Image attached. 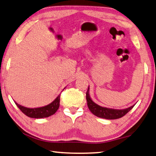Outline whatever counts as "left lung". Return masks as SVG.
Returning <instances> with one entry per match:
<instances>
[{"mask_svg": "<svg viewBox=\"0 0 156 156\" xmlns=\"http://www.w3.org/2000/svg\"><path fill=\"white\" fill-rule=\"evenodd\" d=\"M86 100L88 108L91 112L95 116L105 119H117L121 118V117L125 116L128 112L132 110L134 106H131V107L124 109V110H114V109L101 107L92 101L90 99L89 95V88L86 92Z\"/></svg>", "mask_w": 156, "mask_h": 156, "instance_id": "obj_1", "label": "left lung"}]
</instances>
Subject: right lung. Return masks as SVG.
Returning <instances> with one entry per match:
<instances>
[{
    "instance_id": "1",
    "label": "right lung",
    "mask_w": 156,
    "mask_h": 156,
    "mask_svg": "<svg viewBox=\"0 0 156 156\" xmlns=\"http://www.w3.org/2000/svg\"><path fill=\"white\" fill-rule=\"evenodd\" d=\"M60 95L59 94L53 102L48 105L44 107L37 108H27L23 106L18 105V103H15L18 106V108L23 112L27 116L31 117L34 119H41L46 118L51 115H53L56 112L59 107V101H60Z\"/></svg>"
}]
</instances>
